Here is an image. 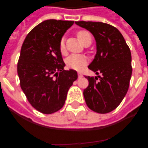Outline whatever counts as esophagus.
Wrapping results in <instances>:
<instances>
[{
  "mask_svg": "<svg viewBox=\"0 0 148 148\" xmlns=\"http://www.w3.org/2000/svg\"><path fill=\"white\" fill-rule=\"evenodd\" d=\"M77 75H78L79 78H80V77H83L82 74H81V73H80V72H78V73H77Z\"/></svg>",
  "mask_w": 148,
  "mask_h": 148,
  "instance_id": "1",
  "label": "esophagus"
}]
</instances>
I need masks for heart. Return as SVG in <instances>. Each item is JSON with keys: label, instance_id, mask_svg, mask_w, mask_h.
<instances>
[{"label": "heart", "instance_id": "heart-1", "mask_svg": "<svg viewBox=\"0 0 148 148\" xmlns=\"http://www.w3.org/2000/svg\"><path fill=\"white\" fill-rule=\"evenodd\" d=\"M77 38L80 40L83 45H84L87 42H90L92 40L91 34L87 31H79L77 32ZM60 53L62 54H64L66 53V48H65V45L64 40H61L59 45ZM66 65L67 67L71 68L75 71H81L86 65L88 64V59L87 57L84 55H77V54H72L67 57L66 60H65Z\"/></svg>", "mask_w": 148, "mask_h": 148}]
</instances>
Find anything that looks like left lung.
Returning a JSON list of instances; mask_svg holds the SVG:
<instances>
[{
  "label": "left lung",
  "instance_id": "1",
  "mask_svg": "<svg viewBox=\"0 0 148 148\" xmlns=\"http://www.w3.org/2000/svg\"><path fill=\"white\" fill-rule=\"evenodd\" d=\"M75 23L90 31L97 43V53L88 68L98 76L85 77L89 82L84 90L85 102L93 111L107 114L118 107L128 90L132 74L131 51L115 27L102 22Z\"/></svg>",
  "mask_w": 148,
  "mask_h": 148
}]
</instances>
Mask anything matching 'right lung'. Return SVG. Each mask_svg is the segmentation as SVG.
I'll use <instances>...</instances> for the list:
<instances>
[{
	"label": "right lung",
	"mask_w": 148,
	"mask_h": 148,
	"mask_svg": "<svg viewBox=\"0 0 148 148\" xmlns=\"http://www.w3.org/2000/svg\"><path fill=\"white\" fill-rule=\"evenodd\" d=\"M72 21L47 20L34 27L22 45L17 63L20 85L29 103L42 114L63 108L67 91L77 79L74 70L64 71L59 45Z\"/></svg>",
	"instance_id": "add662e5"
}]
</instances>
